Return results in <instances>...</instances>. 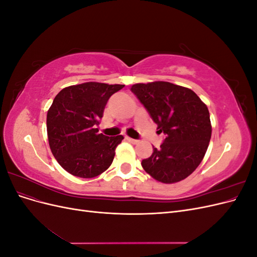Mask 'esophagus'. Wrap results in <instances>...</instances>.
<instances>
[{
    "instance_id": "34e87169",
    "label": "esophagus",
    "mask_w": 257,
    "mask_h": 257,
    "mask_svg": "<svg viewBox=\"0 0 257 257\" xmlns=\"http://www.w3.org/2000/svg\"><path fill=\"white\" fill-rule=\"evenodd\" d=\"M125 139H126V141L128 142V143H131V144H133V145H135V144H137L138 143V141H137V139H133V138H131V137H125Z\"/></svg>"
}]
</instances>
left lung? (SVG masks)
Masks as SVG:
<instances>
[{
	"instance_id": "left-lung-1",
	"label": "left lung",
	"mask_w": 257,
	"mask_h": 257,
	"mask_svg": "<svg viewBox=\"0 0 257 257\" xmlns=\"http://www.w3.org/2000/svg\"><path fill=\"white\" fill-rule=\"evenodd\" d=\"M131 90L165 134L160 149L153 148L143 160V168L162 183L183 180L208 149L212 132L208 107L191 89L167 81L136 83Z\"/></svg>"
}]
</instances>
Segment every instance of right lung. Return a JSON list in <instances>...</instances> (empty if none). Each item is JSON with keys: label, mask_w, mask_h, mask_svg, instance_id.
Masks as SVG:
<instances>
[{"label": "right lung", "mask_w": 257, "mask_h": 257, "mask_svg": "<svg viewBox=\"0 0 257 257\" xmlns=\"http://www.w3.org/2000/svg\"><path fill=\"white\" fill-rule=\"evenodd\" d=\"M124 84L84 82L62 89L47 112V134L53 157L67 173L94 178L111 165L123 136L98 134L108 99Z\"/></svg>", "instance_id": "add662e5"}]
</instances>
